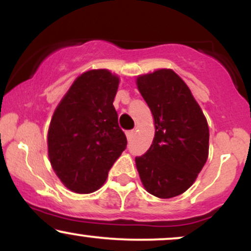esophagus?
Masks as SVG:
<instances>
[{"mask_svg":"<svg viewBox=\"0 0 251 251\" xmlns=\"http://www.w3.org/2000/svg\"><path fill=\"white\" fill-rule=\"evenodd\" d=\"M134 134H135V131H134V129H129V131L126 132V137H127V139H128V140H131L132 138L134 137Z\"/></svg>","mask_w":251,"mask_h":251,"instance_id":"34e87169","label":"esophagus"}]
</instances>
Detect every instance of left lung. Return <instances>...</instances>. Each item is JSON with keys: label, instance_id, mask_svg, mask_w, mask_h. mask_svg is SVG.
Wrapping results in <instances>:
<instances>
[{"label": "left lung", "instance_id": "left-lung-1", "mask_svg": "<svg viewBox=\"0 0 251 251\" xmlns=\"http://www.w3.org/2000/svg\"><path fill=\"white\" fill-rule=\"evenodd\" d=\"M137 85L155 126L151 148L135 157L140 179L155 197H176L194 184L208 159V123L186 83L174 71L140 75Z\"/></svg>", "mask_w": 251, "mask_h": 251}]
</instances>
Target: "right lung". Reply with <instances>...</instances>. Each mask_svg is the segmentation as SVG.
<instances>
[{"label": "right lung", "instance_id": "obj_1", "mask_svg": "<svg viewBox=\"0 0 251 251\" xmlns=\"http://www.w3.org/2000/svg\"><path fill=\"white\" fill-rule=\"evenodd\" d=\"M119 77L106 70L80 75L59 103L48 129V155L60 180L76 194L105 183L127 139L113 106Z\"/></svg>", "mask_w": 251, "mask_h": 251}]
</instances>
